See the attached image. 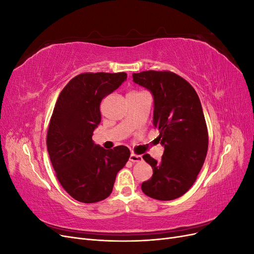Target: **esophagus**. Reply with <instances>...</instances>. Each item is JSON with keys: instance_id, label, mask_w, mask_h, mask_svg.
I'll list each match as a JSON object with an SVG mask.
<instances>
[{"instance_id": "esophagus-1", "label": "esophagus", "mask_w": 254, "mask_h": 254, "mask_svg": "<svg viewBox=\"0 0 254 254\" xmlns=\"http://www.w3.org/2000/svg\"><path fill=\"white\" fill-rule=\"evenodd\" d=\"M129 160L131 161V162H142L143 161V158H142V156H140V155H135V153H131V155H130V157H129Z\"/></svg>"}]
</instances>
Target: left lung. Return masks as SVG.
I'll return each instance as SVG.
<instances>
[{
    "label": "left lung",
    "mask_w": 254,
    "mask_h": 254,
    "mask_svg": "<svg viewBox=\"0 0 254 254\" xmlns=\"http://www.w3.org/2000/svg\"><path fill=\"white\" fill-rule=\"evenodd\" d=\"M132 77L153 96L152 123L164 147L160 161L143 156L153 174L141 188L157 200H173L193 186L206 157L209 135L200 99L186 79L172 72L145 71Z\"/></svg>",
    "instance_id": "1"
}]
</instances>
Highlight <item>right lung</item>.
<instances>
[{
    "mask_svg": "<svg viewBox=\"0 0 254 254\" xmlns=\"http://www.w3.org/2000/svg\"><path fill=\"white\" fill-rule=\"evenodd\" d=\"M127 79L126 73H83L61 91L48 130V151L63 188L77 201L104 200L130 157L126 146L105 149L92 140L102 121L103 98Z\"/></svg>",
    "mask_w": 254,
    "mask_h": 254,
    "instance_id": "add662e5",
    "label": "right lung"
}]
</instances>
